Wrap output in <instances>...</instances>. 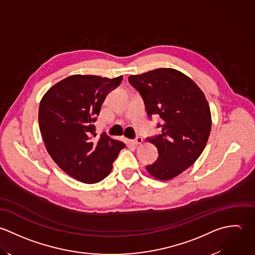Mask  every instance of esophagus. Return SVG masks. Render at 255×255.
Listing matches in <instances>:
<instances>
[{
  "mask_svg": "<svg viewBox=\"0 0 255 255\" xmlns=\"http://www.w3.org/2000/svg\"><path fill=\"white\" fill-rule=\"evenodd\" d=\"M131 143L134 144V145H136V146H137V145H141V144L143 143V139H142L141 137H138V138H136L135 140H132Z\"/></svg>",
  "mask_w": 255,
  "mask_h": 255,
  "instance_id": "obj_1",
  "label": "esophagus"
}]
</instances>
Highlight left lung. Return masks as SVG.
Returning <instances> with one entry per match:
<instances>
[{
	"label": "left lung",
	"instance_id": "1",
	"mask_svg": "<svg viewBox=\"0 0 255 255\" xmlns=\"http://www.w3.org/2000/svg\"><path fill=\"white\" fill-rule=\"evenodd\" d=\"M128 80L142 96L148 116L162 119L161 134L148 139L158 157L146 169L155 179H172L190 167L206 147L212 118L205 95L189 77L171 68L131 75Z\"/></svg>",
	"mask_w": 255,
	"mask_h": 255
}]
</instances>
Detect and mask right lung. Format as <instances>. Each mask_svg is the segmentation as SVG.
Instances as JSON below:
<instances>
[{"label": "right lung", "instance_id": "right-lung-1", "mask_svg": "<svg viewBox=\"0 0 255 255\" xmlns=\"http://www.w3.org/2000/svg\"><path fill=\"white\" fill-rule=\"evenodd\" d=\"M122 79L73 75L55 84L40 102L38 122L46 150L57 165L78 181H102L125 148L123 142L104 133L96 138L94 125L107 94Z\"/></svg>", "mask_w": 255, "mask_h": 255}]
</instances>
